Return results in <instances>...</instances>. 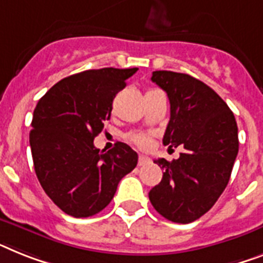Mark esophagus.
Listing matches in <instances>:
<instances>
[{
  "label": "esophagus",
  "instance_id": "34e87169",
  "mask_svg": "<svg viewBox=\"0 0 263 263\" xmlns=\"http://www.w3.org/2000/svg\"><path fill=\"white\" fill-rule=\"evenodd\" d=\"M149 162H151V158L146 157V156H140V157H138V165L140 166L146 165Z\"/></svg>",
  "mask_w": 263,
  "mask_h": 263
}]
</instances>
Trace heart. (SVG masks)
<instances>
[{
	"instance_id": "b5f03b06",
	"label": "heart",
	"mask_w": 263,
	"mask_h": 263,
	"mask_svg": "<svg viewBox=\"0 0 263 263\" xmlns=\"http://www.w3.org/2000/svg\"><path fill=\"white\" fill-rule=\"evenodd\" d=\"M130 140L141 147H146L149 145V142H151V140H149V137L146 134H133V136L130 137Z\"/></svg>"
}]
</instances>
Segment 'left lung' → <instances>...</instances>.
Segmentation results:
<instances>
[{
    "label": "left lung",
    "instance_id": "8db88e82",
    "mask_svg": "<svg viewBox=\"0 0 263 263\" xmlns=\"http://www.w3.org/2000/svg\"><path fill=\"white\" fill-rule=\"evenodd\" d=\"M152 82L171 103L162 144L181 145L184 152L173 161L155 160L164 175L149 200L165 219L185 224L210 211L229 184L239 149L238 126L227 103L196 78L155 71Z\"/></svg>",
    "mask_w": 263,
    "mask_h": 263
}]
</instances>
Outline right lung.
I'll return each mask as SVG.
<instances>
[{
  "instance_id": "add662e5",
  "label": "right lung",
  "mask_w": 263,
  "mask_h": 263,
  "mask_svg": "<svg viewBox=\"0 0 263 263\" xmlns=\"http://www.w3.org/2000/svg\"><path fill=\"white\" fill-rule=\"evenodd\" d=\"M138 68L88 69L64 78L40 98L29 133L34 172L56 205L88 218L111 201L138 155L118 142L99 152L94 138L110 119L112 101Z\"/></svg>"
}]
</instances>
